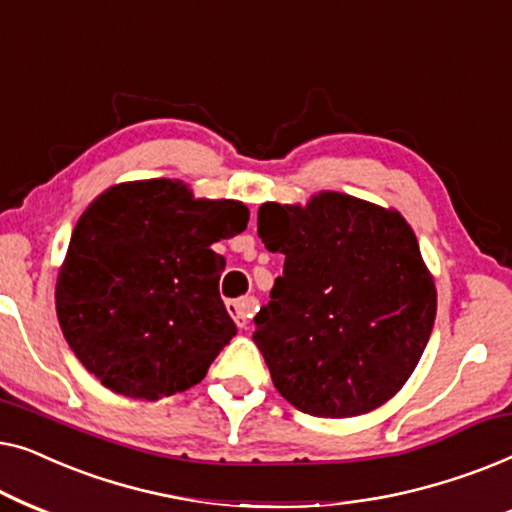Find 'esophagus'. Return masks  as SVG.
<instances>
[{"instance_id": "34e87169", "label": "esophagus", "mask_w": 512, "mask_h": 512, "mask_svg": "<svg viewBox=\"0 0 512 512\" xmlns=\"http://www.w3.org/2000/svg\"><path fill=\"white\" fill-rule=\"evenodd\" d=\"M254 310H256V300H251V298L230 300V303H228L230 317L235 319V324L240 328L249 326V319H251V314H254Z\"/></svg>"}]
</instances>
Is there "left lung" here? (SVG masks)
<instances>
[{"label": "left lung", "instance_id": "left-lung-1", "mask_svg": "<svg viewBox=\"0 0 512 512\" xmlns=\"http://www.w3.org/2000/svg\"><path fill=\"white\" fill-rule=\"evenodd\" d=\"M258 237L284 254L254 342L275 389L317 417H356L415 373L436 321V282L401 212L338 191L265 202Z\"/></svg>", "mask_w": 512, "mask_h": 512}]
</instances>
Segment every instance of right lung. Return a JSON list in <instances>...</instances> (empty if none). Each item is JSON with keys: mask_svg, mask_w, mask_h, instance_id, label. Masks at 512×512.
<instances>
[{"mask_svg": "<svg viewBox=\"0 0 512 512\" xmlns=\"http://www.w3.org/2000/svg\"><path fill=\"white\" fill-rule=\"evenodd\" d=\"M240 200L195 198L179 179L109 186L76 223L55 284L67 345L104 387L158 401L202 382L237 333L219 296Z\"/></svg>", "mask_w": 512, "mask_h": 512, "instance_id": "right-lung-1", "label": "right lung"}]
</instances>
